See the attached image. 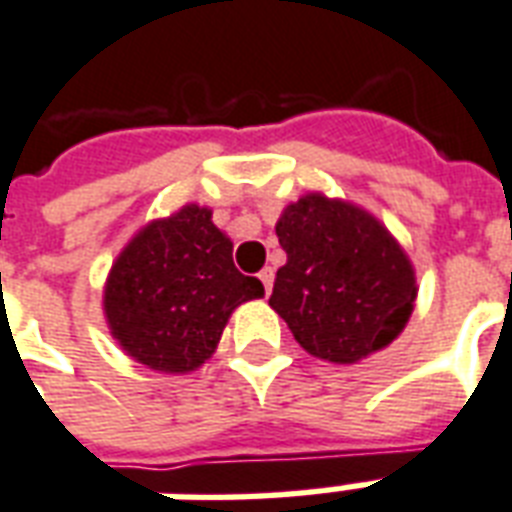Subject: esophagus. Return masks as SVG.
<instances>
[{
	"label": "esophagus",
	"instance_id": "obj_1",
	"mask_svg": "<svg viewBox=\"0 0 512 512\" xmlns=\"http://www.w3.org/2000/svg\"><path fill=\"white\" fill-rule=\"evenodd\" d=\"M257 276H260V282L266 287V295L271 293V287H274V268H263Z\"/></svg>",
	"mask_w": 512,
	"mask_h": 512
}]
</instances>
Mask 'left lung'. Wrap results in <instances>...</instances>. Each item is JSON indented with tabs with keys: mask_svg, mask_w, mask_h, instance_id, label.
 I'll return each mask as SVG.
<instances>
[{
	"mask_svg": "<svg viewBox=\"0 0 512 512\" xmlns=\"http://www.w3.org/2000/svg\"><path fill=\"white\" fill-rule=\"evenodd\" d=\"M276 236L287 263L268 304L306 352L355 363L399 336L418 287L407 255L372 214L306 195L285 208Z\"/></svg>",
	"mask_w": 512,
	"mask_h": 512,
	"instance_id": "left-lung-1",
	"label": "left lung"
}]
</instances>
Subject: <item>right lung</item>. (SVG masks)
<instances>
[{"instance_id":"right-lung-1","label":"right lung","mask_w":512,"mask_h":512,"mask_svg":"<svg viewBox=\"0 0 512 512\" xmlns=\"http://www.w3.org/2000/svg\"><path fill=\"white\" fill-rule=\"evenodd\" d=\"M260 295V279L233 266V244L211 211L184 206L124 246L105 285V317L135 361L184 374L217 350L230 312Z\"/></svg>"}]
</instances>
